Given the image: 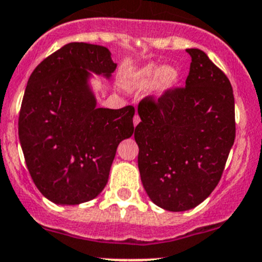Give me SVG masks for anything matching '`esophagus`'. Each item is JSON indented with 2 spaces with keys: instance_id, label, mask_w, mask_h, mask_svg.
<instances>
[{
  "instance_id": "esophagus-1",
  "label": "esophagus",
  "mask_w": 262,
  "mask_h": 262,
  "mask_svg": "<svg viewBox=\"0 0 262 262\" xmlns=\"http://www.w3.org/2000/svg\"><path fill=\"white\" fill-rule=\"evenodd\" d=\"M139 121H141V118H139V115H138V114H136V115H134V118H133V123H134V125H138Z\"/></svg>"
}]
</instances>
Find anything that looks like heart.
Wrapping results in <instances>:
<instances>
[{
  "mask_svg": "<svg viewBox=\"0 0 262 262\" xmlns=\"http://www.w3.org/2000/svg\"><path fill=\"white\" fill-rule=\"evenodd\" d=\"M176 80H178V73L171 68L148 64L134 75L133 83L139 87H147L153 83H157V87L160 90H167L175 84Z\"/></svg>",
  "mask_w": 262,
  "mask_h": 262,
  "instance_id": "heart-1",
  "label": "heart"
}]
</instances>
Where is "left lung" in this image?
Listing matches in <instances>:
<instances>
[{"instance_id":"1","label":"left lung","mask_w":262,"mask_h":262,"mask_svg":"<svg viewBox=\"0 0 262 262\" xmlns=\"http://www.w3.org/2000/svg\"><path fill=\"white\" fill-rule=\"evenodd\" d=\"M186 52L191 63L185 86L142 99L134 132L142 184L156 205L171 212L189 210L209 196L236 137L228 77L203 50Z\"/></svg>"}]
</instances>
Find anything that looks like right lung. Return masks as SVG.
I'll return each instance as SVG.
<instances>
[{
	"label": "right lung",
	"instance_id": "right-lung-1",
	"mask_svg": "<svg viewBox=\"0 0 262 262\" xmlns=\"http://www.w3.org/2000/svg\"><path fill=\"white\" fill-rule=\"evenodd\" d=\"M109 49L66 44L29 77L18 114V138L39 191L57 204L96 198L106 185L116 148L134 133V107H96L89 71L110 77Z\"/></svg>",
	"mask_w": 262,
	"mask_h": 262
}]
</instances>
